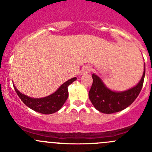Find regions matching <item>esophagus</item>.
Listing matches in <instances>:
<instances>
[{
  "label": "esophagus",
  "instance_id": "esophagus-1",
  "mask_svg": "<svg viewBox=\"0 0 152 152\" xmlns=\"http://www.w3.org/2000/svg\"><path fill=\"white\" fill-rule=\"evenodd\" d=\"M90 71V67L84 66L82 68V70H81L80 73H81V75H84V74H86V73H88Z\"/></svg>",
  "mask_w": 152,
  "mask_h": 152
}]
</instances>
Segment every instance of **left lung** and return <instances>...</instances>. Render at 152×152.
Returning <instances> with one entry per match:
<instances>
[{
    "mask_svg": "<svg viewBox=\"0 0 152 152\" xmlns=\"http://www.w3.org/2000/svg\"><path fill=\"white\" fill-rule=\"evenodd\" d=\"M145 67L142 76L137 85L132 88L123 92H115L106 87L102 79L93 73V85L89 91V99L95 108L99 112L106 114L120 112L131 105L137 99L140 93L144 77Z\"/></svg>",
    "mask_w": 152,
    "mask_h": 152,
    "instance_id": "1",
    "label": "left lung"
}]
</instances>
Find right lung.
Listing matches in <instances>:
<instances>
[{"label": "right lung", "mask_w": 152, "mask_h": 152, "mask_svg": "<svg viewBox=\"0 0 152 152\" xmlns=\"http://www.w3.org/2000/svg\"><path fill=\"white\" fill-rule=\"evenodd\" d=\"M76 80V78L69 79L62 84L56 92L50 96L40 99H34L25 96L14 86L17 94L27 107L42 114H52L60 110L68 97L67 87Z\"/></svg>", "instance_id": "obj_1"}]
</instances>
